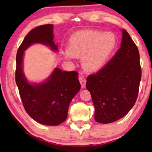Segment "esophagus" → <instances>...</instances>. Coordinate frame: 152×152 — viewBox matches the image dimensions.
Wrapping results in <instances>:
<instances>
[{
  "label": "esophagus",
  "mask_w": 152,
  "mask_h": 152,
  "mask_svg": "<svg viewBox=\"0 0 152 152\" xmlns=\"http://www.w3.org/2000/svg\"><path fill=\"white\" fill-rule=\"evenodd\" d=\"M79 81H80L81 84L82 88H84L85 87H86V79H85L83 76H80V77H79Z\"/></svg>",
  "instance_id": "34e87169"
}]
</instances>
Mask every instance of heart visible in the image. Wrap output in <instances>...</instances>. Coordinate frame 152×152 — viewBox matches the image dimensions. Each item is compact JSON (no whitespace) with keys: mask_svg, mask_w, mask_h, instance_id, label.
Returning <instances> with one entry per match:
<instances>
[{"mask_svg":"<svg viewBox=\"0 0 152 152\" xmlns=\"http://www.w3.org/2000/svg\"><path fill=\"white\" fill-rule=\"evenodd\" d=\"M116 45L117 39L112 32L83 30L70 37L63 55L67 59L82 57L83 67L89 72H96L106 65Z\"/></svg>","mask_w":152,"mask_h":152,"instance_id":"b5f03b06","label":"heart"}]
</instances>
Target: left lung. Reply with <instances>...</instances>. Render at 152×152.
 Segmentation results:
<instances>
[{
    "label": "left lung",
    "mask_w": 152,
    "mask_h": 152,
    "mask_svg": "<svg viewBox=\"0 0 152 152\" xmlns=\"http://www.w3.org/2000/svg\"><path fill=\"white\" fill-rule=\"evenodd\" d=\"M120 49L104 67L87 77L86 87L95 107V120L111 123L129 113L136 103L141 80L140 55L123 29Z\"/></svg>",
    "instance_id": "1"
}]
</instances>
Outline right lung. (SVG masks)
I'll return each instance as SVG.
<instances>
[{"label":"right lung","mask_w":152,"mask_h":152,"mask_svg":"<svg viewBox=\"0 0 152 152\" xmlns=\"http://www.w3.org/2000/svg\"><path fill=\"white\" fill-rule=\"evenodd\" d=\"M53 25L47 24L30 31L18 48L16 58L15 80L24 109L33 120L48 126L59 125L65 121L70 102L81 88L77 72L63 71L59 68H55L42 83H30L25 76L23 59L24 51L30 45L41 43L52 50H58L53 41Z\"/></svg>","instance_id":"1"}]
</instances>
